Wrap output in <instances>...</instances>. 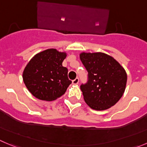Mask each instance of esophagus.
Wrapping results in <instances>:
<instances>
[{"instance_id":"34e87169","label":"esophagus","mask_w":147,"mask_h":147,"mask_svg":"<svg viewBox=\"0 0 147 147\" xmlns=\"http://www.w3.org/2000/svg\"><path fill=\"white\" fill-rule=\"evenodd\" d=\"M79 78H76V79H75L74 80L72 81L73 84H79Z\"/></svg>"}]
</instances>
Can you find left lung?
Returning a JSON list of instances; mask_svg holds the SVG:
<instances>
[{"instance_id":"left-lung-1","label":"left lung","mask_w":147,"mask_h":147,"mask_svg":"<svg viewBox=\"0 0 147 147\" xmlns=\"http://www.w3.org/2000/svg\"><path fill=\"white\" fill-rule=\"evenodd\" d=\"M80 59L88 71V82L80 86L84 101L95 110L116 104L123 94L127 74L113 57L103 53H82Z\"/></svg>"}]
</instances>
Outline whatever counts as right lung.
Returning a JSON list of instances; mask_svg holds the SVG:
<instances>
[{
    "mask_svg": "<svg viewBox=\"0 0 147 147\" xmlns=\"http://www.w3.org/2000/svg\"><path fill=\"white\" fill-rule=\"evenodd\" d=\"M65 52L47 49L36 54L23 72V81L28 90L36 98L53 101L64 94L71 84L68 69L62 63Z\"/></svg>",
    "mask_w": 147,
    "mask_h": 147,
    "instance_id": "1",
    "label": "right lung"
}]
</instances>
